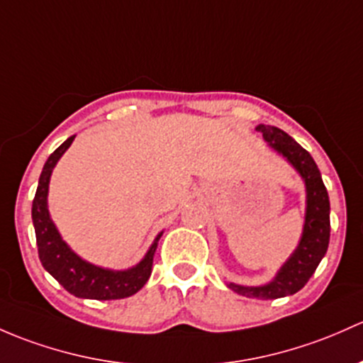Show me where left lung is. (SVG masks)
I'll list each match as a JSON object with an SVG mask.
<instances>
[{"mask_svg":"<svg viewBox=\"0 0 363 363\" xmlns=\"http://www.w3.org/2000/svg\"><path fill=\"white\" fill-rule=\"evenodd\" d=\"M255 130L262 133L264 143L278 155L284 156L303 179L304 188H306L303 233H301L296 250L281 264L273 280L264 285H238L230 281L228 287L245 297L278 299V297H287L299 292L318 268L323 255L327 254L330 238V203L322 174L310 152L299 146L289 133L272 125L261 123L255 127Z\"/></svg>","mask_w":363,"mask_h":363,"instance_id":"1","label":"left lung"}]
</instances>
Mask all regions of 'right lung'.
I'll use <instances>...</instances> for the list:
<instances>
[{"mask_svg":"<svg viewBox=\"0 0 363 363\" xmlns=\"http://www.w3.org/2000/svg\"><path fill=\"white\" fill-rule=\"evenodd\" d=\"M76 135L64 140L55 151L48 156L43 170H41L38 189L33 200V224L36 233L38 254L43 268L66 289L72 296L82 299L111 301L130 297L146 285L151 277L152 257L163 231L158 233L150 250L135 266L128 269H109L102 266L91 264L79 257L67 245L57 230L48 211V186H50L52 172L62 155L69 150Z\"/></svg>","mask_w":363,"mask_h":363,"instance_id":"1","label":"right lung"}]
</instances>
